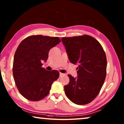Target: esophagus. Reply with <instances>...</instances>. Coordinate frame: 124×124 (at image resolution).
Instances as JSON below:
<instances>
[{
  "label": "esophagus",
  "mask_w": 124,
  "mask_h": 124,
  "mask_svg": "<svg viewBox=\"0 0 124 124\" xmlns=\"http://www.w3.org/2000/svg\"><path fill=\"white\" fill-rule=\"evenodd\" d=\"M65 75V74H64V73H60V77L63 76V75Z\"/></svg>",
  "instance_id": "obj_1"
}]
</instances>
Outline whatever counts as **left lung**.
<instances>
[{
    "mask_svg": "<svg viewBox=\"0 0 124 124\" xmlns=\"http://www.w3.org/2000/svg\"><path fill=\"white\" fill-rule=\"evenodd\" d=\"M72 63L78 64V76L68 75L70 83L64 87L67 97L75 104H86L99 93L106 76L107 58L97 40L90 35L62 38Z\"/></svg>",
    "mask_w": 124,
    "mask_h": 124,
    "instance_id": "left-lung-1",
    "label": "left lung"
}]
</instances>
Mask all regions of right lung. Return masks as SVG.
<instances>
[{
    "label": "right lung",
    "mask_w": 124,
    "mask_h": 124,
    "mask_svg": "<svg viewBox=\"0 0 124 124\" xmlns=\"http://www.w3.org/2000/svg\"><path fill=\"white\" fill-rule=\"evenodd\" d=\"M61 42L58 37L31 35L21 41L15 52L13 76L17 88L29 101L42 100L49 93L51 85L59 77V72L42 68L50 50Z\"/></svg>",
    "instance_id": "1"
}]
</instances>
